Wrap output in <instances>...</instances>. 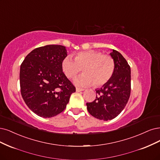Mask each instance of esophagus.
<instances>
[{
  "instance_id": "1",
  "label": "esophagus",
  "mask_w": 160,
  "mask_h": 160,
  "mask_svg": "<svg viewBox=\"0 0 160 160\" xmlns=\"http://www.w3.org/2000/svg\"><path fill=\"white\" fill-rule=\"evenodd\" d=\"M84 89H81V88H79V87H77L76 88V91L77 92H80V91H84Z\"/></svg>"
}]
</instances>
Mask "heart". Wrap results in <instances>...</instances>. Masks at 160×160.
Instances as JSON below:
<instances>
[{
	"mask_svg": "<svg viewBox=\"0 0 160 160\" xmlns=\"http://www.w3.org/2000/svg\"><path fill=\"white\" fill-rule=\"evenodd\" d=\"M62 69L68 79H73L81 70L84 73L76 78L75 83L81 87L101 86L111 79L115 69L114 59L107 54L96 50L80 52L75 54V59L65 58Z\"/></svg>",
	"mask_w": 160,
	"mask_h": 160,
	"instance_id": "1",
	"label": "heart"
}]
</instances>
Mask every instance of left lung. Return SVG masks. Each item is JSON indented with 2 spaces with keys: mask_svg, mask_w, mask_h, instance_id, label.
I'll list each match as a JSON object with an SVG mask.
<instances>
[{
  "mask_svg": "<svg viewBox=\"0 0 160 160\" xmlns=\"http://www.w3.org/2000/svg\"><path fill=\"white\" fill-rule=\"evenodd\" d=\"M114 73L106 84L96 90L95 100L87 102V108L95 118L109 120L117 117L127 104L131 91L130 67L122 54L112 49Z\"/></svg>",
  "mask_w": 160,
  "mask_h": 160,
  "instance_id": "8db88e82",
  "label": "left lung"
}]
</instances>
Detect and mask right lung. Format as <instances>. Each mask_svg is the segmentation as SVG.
<instances>
[{
  "label": "right lung",
  "instance_id": "right-lung-1",
  "mask_svg": "<svg viewBox=\"0 0 160 160\" xmlns=\"http://www.w3.org/2000/svg\"><path fill=\"white\" fill-rule=\"evenodd\" d=\"M65 46L47 45L28 53L20 65V92L26 105L39 117L51 118L63 112L75 86L63 73Z\"/></svg>",
  "mask_w": 160,
  "mask_h": 160
}]
</instances>
